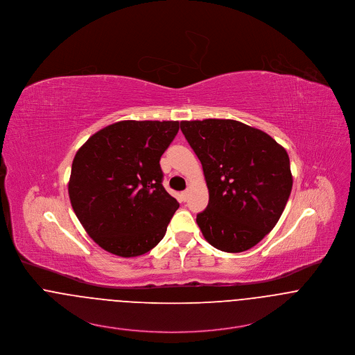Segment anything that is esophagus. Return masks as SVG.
Masks as SVG:
<instances>
[{
	"mask_svg": "<svg viewBox=\"0 0 355 355\" xmlns=\"http://www.w3.org/2000/svg\"><path fill=\"white\" fill-rule=\"evenodd\" d=\"M189 190H186V191H183V193H180V196H182V200H187L189 199Z\"/></svg>",
	"mask_w": 355,
	"mask_h": 355,
	"instance_id": "34e87169",
	"label": "esophagus"
}]
</instances>
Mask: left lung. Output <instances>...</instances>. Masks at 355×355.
I'll return each mask as SVG.
<instances>
[{
  "instance_id": "8db88e82",
  "label": "left lung",
  "mask_w": 355,
  "mask_h": 355,
  "mask_svg": "<svg viewBox=\"0 0 355 355\" xmlns=\"http://www.w3.org/2000/svg\"><path fill=\"white\" fill-rule=\"evenodd\" d=\"M180 129L209 189V205L196 216L203 237L224 252L252 248L277 225L291 193L285 148L232 119L183 121Z\"/></svg>"
}]
</instances>
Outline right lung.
I'll list each match as a JSON object with an SVG mask.
<instances>
[{
  "label": "right lung",
  "mask_w": 355,
  "mask_h": 355,
  "mask_svg": "<svg viewBox=\"0 0 355 355\" xmlns=\"http://www.w3.org/2000/svg\"><path fill=\"white\" fill-rule=\"evenodd\" d=\"M178 131L175 121H122L77 150L70 203L103 250L132 258L162 241L179 203L162 187L160 159Z\"/></svg>",
  "instance_id": "add662e5"
}]
</instances>
